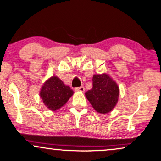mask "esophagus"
<instances>
[{
    "label": "esophagus",
    "instance_id": "34e87169",
    "mask_svg": "<svg viewBox=\"0 0 161 161\" xmlns=\"http://www.w3.org/2000/svg\"><path fill=\"white\" fill-rule=\"evenodd\" d=\"M74 90L76 91H82V92H83V91H85V87L83 86H81L79 87H75Z\"/></svg>",
    "mask_w": 161,
    "mask_h": 161
}]
</instances>
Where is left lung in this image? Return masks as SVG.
Here are the masks:
<instances>
[{
	"label": "left lung",
	"instance_id": "left-lung-1",
	"mask_svg": "<svg viewBox=\"0 0 161 161\" xmlns=\"http://www.w3.org/2000/svg\"><path fill=\"white\" fill-rule=\"evenodd\" d=\"M93 87L85 93L87 99L97 112L108 113L115 107L119 97V87L108 75L96 74Z\"/></svg>",
	"mask_w": 161,
	"mask_h": 161
}]
</instances>
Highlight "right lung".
Masks as SVG:
<instances>
[{
    "label": "right lung",
    "mask_w": 161,
    "mask_h": 161,
    "mask_svg": "<svg viewBox=\"0 0 161 161\" xmlns=\"http://www.w3.org/2000/svg\"><path fill=\"white\" fill-rule=\"evenodd\" d=\"M73 93L74 91L70 87L58 77L52 76L43 85L40 96L49 109L56 111L65 104Z\"/></svg>",
    "instance_id": "add662e5"
}]
</instances>
